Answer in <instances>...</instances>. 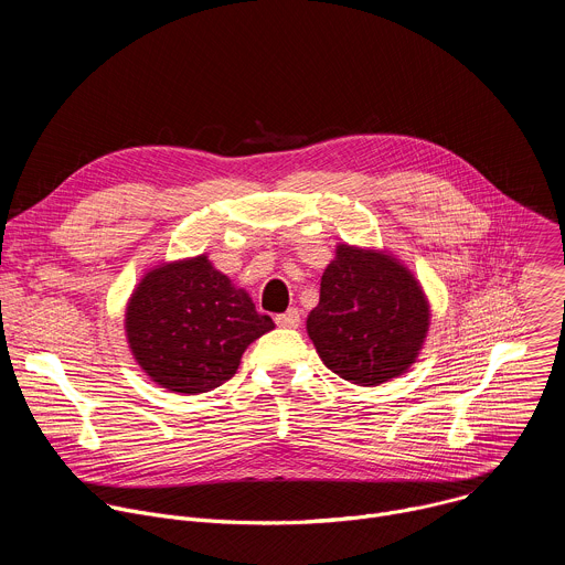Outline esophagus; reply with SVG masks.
Instances as JSON below:
<instances>
[{
    "instance_id": "34e87169",
    "label": "esophagus",
    "mask_w": 565,
    "mask_h": 565,
    "mask_svg": "<svg viewBox=\"0 0 565 565\" xmlns=\"http://www.w3.org/2000/svg\"><path fill=\"white\" fill-rule=\"evenodd\" d=\"M275 321H277V327H281V329H297L299 321H301V312H299V308H288L284 315H277Z\"/></svg>"
}]
</instances>
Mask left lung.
Instances as JSON below:
<instances>
[{
	"label": "left lung",
	"mask_w": 565,
	"mask_h": 565,
	"mask_svg": "<svg viewBox=\"0 0 565 565\" xmlns=\"http://www.w3.org/2000/svg\"><path fill=\"white\" fill-rule=\"evenodd\" d=\"M429 324V299L405 264L384 248L338 244L306 333L333 373L377 386L409 371Z\"/></svg>",
	"instance_id": "1"
}]
</instances>
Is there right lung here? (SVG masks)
Listing matches in <instances>:
<instances>
[{"instance_id":"right-lung-1","label":"right lung","mask_w":565,"mask_h":565,"mask_svg":"<svg viewBox=\"0 0 565 565\" xmlns=\"http://www.w3.org/2000/svg\"><path fill=\"white\" fill-rule=\"evenodd\" d=\"M275 329L253 297L207 255L149 268L136 284L125 335L138 366L172 393H205L230 380L244 351Z\"/></svg>"}]
</instances>
